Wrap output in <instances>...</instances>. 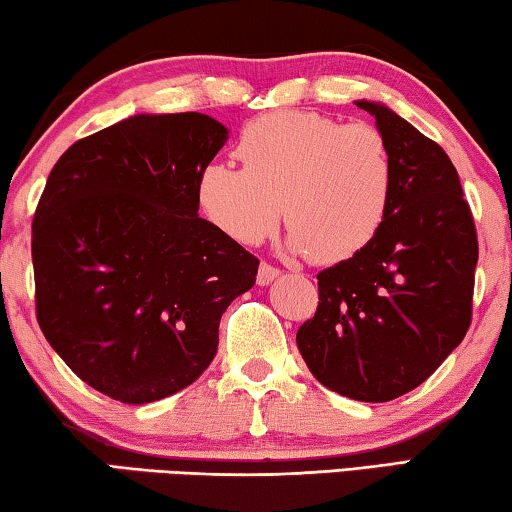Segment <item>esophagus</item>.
<instances>
[{
  "label": "esophagus",
  "mask_w": 512,
  "mask_h": 512,
  "mask_svg": "<svg viewBox=\"0 0 512 512\" xmlns=\"http://www.w3.org/2000/svg\"><path fill=\"white\" fill-rule=\"evenodd\" d=\"M279 270L274 268V265H270V263H261V268H258V274H256V281H258V286H268V284H272L274 279L279 277Z\"/></svg>",
  "instance_id": "34e87169"
}]
</instances>
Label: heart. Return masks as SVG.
I'll use <instances>...</instances> for the list:
<instances>
[{
    "label": "heart",
    "instance_id": "b5f03b06",
    "mask_svg": "<svg viewBox=\"0 0 512 512\" xmlns=\"http://www.w3.org/2000/svg\"><path fill=\"white\" fill-rule=\"evenodd\" d=\"M238 157L244 168L212 164L198 182L205 217L235 242L268 238L284 205L291 249L321 265L348 261L381 231L395 173L379 129L281 110L244 127Z\"/></svg>",
    "mask_w": 512,
    "mask_h": 512
}]
</instances>
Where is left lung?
<instances>
[{
  "mask_svg": "<svg viewBox=\"0 0 512 512\" xmlns=\"http://www.w3.org/2000/svg\"><path fill=\"white\" fill-rule=\"evenodd\" d=\"M355 106L388 143V212L360 254L316 274V314L295 342L325 388L390 402L429 379L469 330L478 235L443 147L383 103Z\"/></svg>",
  "mask_w": 512,
  "mask_h": 512,
  "instance_id": "1",
  "label": "left lung"
}]
</instances>
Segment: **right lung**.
Here are the masks:
<instances>
[{"label":"right lung","mask_w":512,"mask_h":512,"mask_svg":"<svg viewBox=\"0 0 512 512\" xmlns=\"http://www.w3.org/2000/svg\"><path fill=\"white\" fill-rule=\"evenodd\" d=\"M228 140L201 113L133 115L66 150L32 224L36 321L87 385L122 404L187 388L258 258L198 217V182Z\"/></svg>","instance_id":"obj_1"}]
</instances>
